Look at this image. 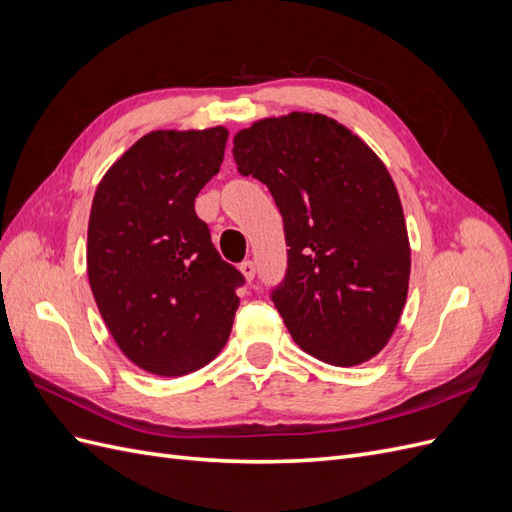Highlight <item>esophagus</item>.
Wrapping results in <instances>:
<instances>
[{"label":"esophagus","mask_w":512,"mask_h":512,"mask_svg":"<svg viewBox=\"0 0 512 512\" xmlns=\"http://www.w3.org/2000/svg\"><path fill=\"white\" fill-rule=\"evenodd\" d=\"M241 273H243V277L247 282H252L254 280V275H256V265H254V260H243L241 262Z\"/></svg>","instance_id":"esophagus-1"}]
</instances>
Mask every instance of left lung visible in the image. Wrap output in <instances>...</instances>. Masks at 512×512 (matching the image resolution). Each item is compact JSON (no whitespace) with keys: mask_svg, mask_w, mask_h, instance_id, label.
Returning a JSON list of instances; mask_svg holds the SVG:
<instances>
[{"mask_svg":"<svg viewBox=\"0 0 512 512\" xmlns=\"http://www.w3.org/2000/svg\"><path fill=\"white\" fill-rule=\"evenodd\" d=\"M237 168L269 188L288 269L271 301L307 354L359 365L389 342L410 282L404 209L382 160L320 113L256 121L235 136Z\"/></svg>","mask_w":512,"mask_h":512,"instance_id":"8db88e82","label":"left lung"}]
</instances>
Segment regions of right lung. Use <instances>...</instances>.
<instances>
[{
  "instance_id": "obj_1",
  "label": "right lung",
  "mask_w": 512,
  "mask_h": 512,
  "mask_svg": "<svg viewBox=\"0 0 512 512\" xmlns=\"http://www.w3.org/2000/svg\"><path fill=\"white\" fill-rule=\"evenodd\" d=\"M226 141L222 126L149 132L108 168L91 205V292L121 352L149 374H190L228 342L245 277L194 209Z\"/></svg>"
}]
</instances>
